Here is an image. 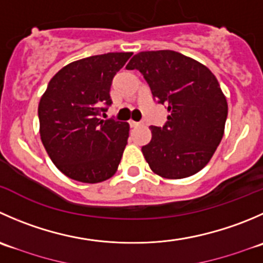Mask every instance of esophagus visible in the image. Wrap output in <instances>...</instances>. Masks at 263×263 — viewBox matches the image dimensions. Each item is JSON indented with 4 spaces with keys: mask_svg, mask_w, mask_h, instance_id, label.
Returning a JSON list of instances; mask_svg holds the SVG:
<instances>
[{
    "mask_svg": "<svg viewBox=\"0 0 263 263\" xmlns=\"http://www.w3.org/2000/svg\"><path fill=\"white\" fill-rule=\"evenodd\" d=\"M141 122H135V121H129V126L131 127H139L141 126Z\"/></svg>",
    "mask_w": 263,
    "mask_h": 263,
    "instance_id": "1",
    "label": "esophagus"
}]
</instances>
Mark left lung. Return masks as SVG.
<instances>
[{"label": "left lung", "mask_w": 263, "mask_h": 263, "mask_svg": "<svg viewBox=\"0 0 263 263\" xmlns=\"http://www.w3.org/2000/svg\"><path fill=\"white\" fill-rule=\"evenodd\" d=\"M126 69L140 70L153 98L167 105L163 127H150L152 140L141 147L150 170L171 180L204 168L222 140L228 101L205 65L172 50L142 51Z\"/></svg>", "instance_id": "1"}]
</instances>
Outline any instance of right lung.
<instances>
[{
  "instance_id": "right-lung-1",
  "label": "right lung",
  "mask_w": 263,
  "mask_h": 263,
  "mask_svg": "<svg viewBox=\"0 0 263 263\" xmlns=\"http://www.w3.org/2000/svg\"><path fill=\"white\" fill-rule=\"evenodd\" d=\"M132 52L73 61L48 82L38 105L40 135L53 164L72 180L98 183L118 170L129 124L99 118L110 105L111 81Z\"/></svg>"
}]
</instances>
